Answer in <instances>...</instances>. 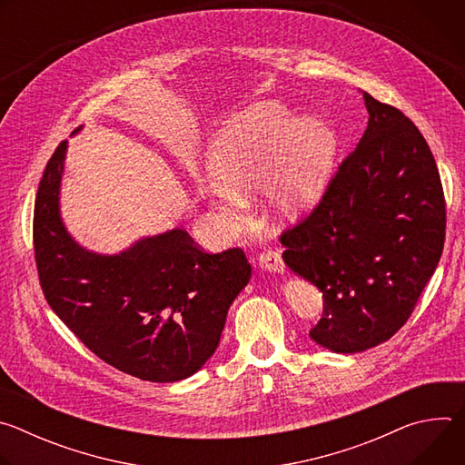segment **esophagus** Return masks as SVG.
I'll list each match as a JSON object with an SVG mask.
<instances>
[{
  "mask_svg": "<svg viewBox=\"0 0 465 465\" xmlns=\"http://www.w3.org/2000/svg\"><path fill=\"white\" fill-rule=\"evenodd\" d=\"M259 264L262 271L267 272H274V274H283L285 272V264H283V259L280 257V253L269 250V252H262L259 255Z\"/></svg>",
  "mask_w": 465,
  "mask_h": 465,
  "instance_id": "34e87169",
  "label": "esophagus"
}]
</instances>
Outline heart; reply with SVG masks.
Listing matches in <instances>:
<instances>
[{"label": "heart", "instance_id": "obj_1", "mask_svg": "<svg viewBox=\"0 0 465 465\" xmlns=\"http://www.w3.org/2000/svg\"><path fill=\"white\" fill-rule=\"evenodd\" d=\"M335 140L318 119H296L278 103H257L212 138L206 196L226 228H237L241 203L267 187L278 223L305 215L320 198Z\"/></svg>", "mask_w": 465, "mask_h": 465}]
</instances>
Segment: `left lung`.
<instances>
[{"label": "left lung", "mask_w": 465, "mask_h": 465, "mask_svg": "<svg viewBox=\"0 0 465 465\" xmlns=\"http://www.w3.org/2000/svg\"><path fill=\"white\" fill-rule=\"evenodd\" d=\"M364 136L318 208L282 235L283 261L323 296L311 339L335 353L386 342L412 314L445 239L434 156L416 124L370 94Z\"/></svg>", "instance_id": "left-lung-1"}]
</instances>
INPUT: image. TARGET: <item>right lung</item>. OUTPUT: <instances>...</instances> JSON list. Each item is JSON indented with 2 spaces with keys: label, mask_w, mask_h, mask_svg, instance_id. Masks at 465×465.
<instances>
[{
  "label": "right lung",
  "mask_w": 465,
  "mask_h": 465,
  "mask_svg": "<svg viewBox=\"0 0 465 465\" xmlns=\"http://www.w3.org/2000/svg\"><path fill=\"white\" fill-rule=\"evenodd\" d=\"M65 154L62 142L35 204V253L49 307L88 350L128 375L174 382L196 373L215 353L228 309L250 282L248 259L239 248L198 250L182 228L117 253L88 250L62 221Z\"/></svg>",
  "instance_id": "obj_1"
}]
</instances>
